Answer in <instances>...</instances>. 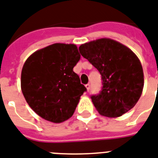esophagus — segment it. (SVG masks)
Masks as SVG:
<instances>
[{
    "label": "esophagus",
    "instance_id": "34e87169",
    "mask_svg": "<svg viewBox=\"0 0 158 158\" xmlns=\"http://www.w3.org/2000/svg\"><path fill=\"white\" fill-rule=\"evenodd\" d=\"M85 87H86V88H87V91H89V90H90V84H89V83H87V84H86Z\"/></svg>",
    "mask_w": 158,
    "mask_h": 158
}]
</instances>
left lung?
Returning <instances> with one entry per match:
<instances>
[{
	"label": "left lung",
	"mask_w": 158,
	"mask_h": 158,
	"mask_svg": "<svg viewBox=\"0 0 158 158\" xmlns=\"http://www.w3.org/2000/svg\"><path fill=\"white\" fill-rule=\"evenodd\" d=\"M79 52L102 76V91L91 96L98 112L116 118L132 109L144 87L142 66L135 53L120 42L107 38L82 44Z\"/></svg>",
	"instance_id": "left-lung-1"
}]
</instances>
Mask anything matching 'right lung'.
<instances>
[{"label":"right lung","mask_w":158,"mask_h":158,"mask_svg":"<svg viewBox=\"0 0 158 158\" xmlns=\"http://www.w3.org/2000/svg\"><path fill=\"white\" fill-rule=\"evenodd\" d=\"M80 59L75 44L54 43L38 50L25 62L21 88L27 104L38 116L62 123L73 116L87 91L73 68Z\"/></svg>","instance_id":"add662e5"}]
</instances>
